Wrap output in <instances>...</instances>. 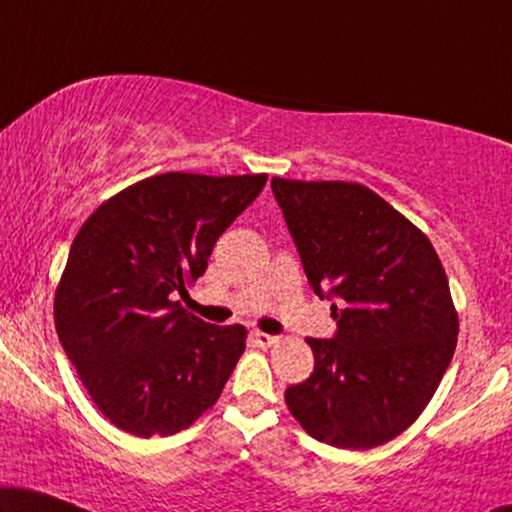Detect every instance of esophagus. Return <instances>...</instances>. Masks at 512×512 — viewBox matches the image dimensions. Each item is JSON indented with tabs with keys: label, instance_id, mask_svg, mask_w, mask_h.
Listing matches in <instances>:
<instances>
[{
	"label": "esophagus",
	"instance_id": "34e87169",
	"mask_svg": "<svg viewBox=\"0 0 512 512\" xmlns=\"http://www.w3.org/2000/svg\"><path fill=\"white\" fill-rule=\"evenodd\" d=\"M251 340H254L258 347H272V345H275V342H277L275 335L263 333V331H254V333H251Z\"/></svg>",
	"mask_w": 512,
	"mask_h": 512
}]
</instances>
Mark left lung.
<instances>
[{
	"instance_id": "left-lung-1",
	"label": "left lung",
	"mask_w": 512,
	"mask_h": 512,
	"mask_svg": "<svg viewBox=\"0 0 512 512\" xmlns=\"http://www.w3.org/2000/svg\"><path fill=\"white\" fill-rule=\"evenodd\" d=\"M317 296L331 286L338 333L307 338L314 370L286 389L321 443L370 450L422 415L450 366L459 317L443 263L415 223L354 181L272 177Z\"/></svg>"
}]
</instances>
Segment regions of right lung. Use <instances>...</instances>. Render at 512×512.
Listing matches in <instances>:
<instances>
[{
	"instance_id": "1",
	"label": "right lung",
	"mask_w": 512,
	"mask_h": 512,
	"mask_svg": "<svg viewBox=\"0 0 512 512\" xmlns=\"http://www.w3.org/2000/svg\"><path fill=\"white\" fill-rule=\"evenodd\" d=\"M265 181L156 174L104 200L76 233L55 289V331L97 410L121 431L172 436L221 396L247 328L207 324L177 298Z\"/></svg>"
}]
</instances>
